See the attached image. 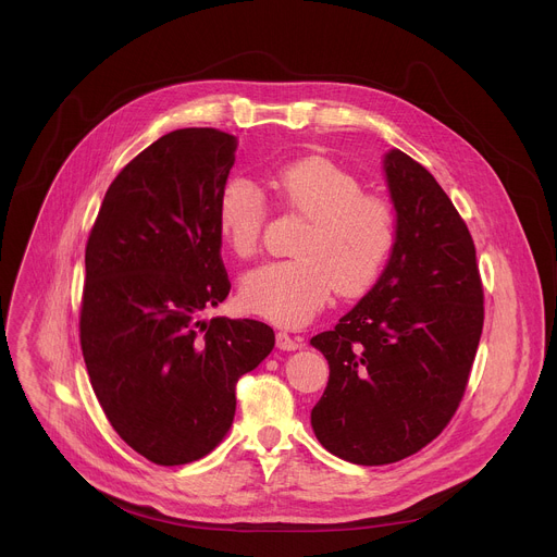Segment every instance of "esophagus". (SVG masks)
Returning <instances> with one entry per match:
<instances>
[{"label": "esophagus", "mask_w": 557, "mask_h": 557, "mask_svg": "<svg viewBox=\"0 0 557 557\" xmlns=\"http://www.w3.org/2000/svg\"><path fill=\"white\" fill-rule=\"evenodd\" d=\"M275 342H277V348H280V350H286V352L301 348V339H299V337H290V335L284 333V331L277 333Z\"/></svg>", "instance_id": "34e87169"}]
</instances>
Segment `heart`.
Here are the masks:
<instances>
[{
  "mask_svg": "<svg viewBox=\"0 0 557 557\" xmlns=\"http://www.w3.org/2000/svg\"><path fill=\"white\" fill-rule=\"evenodd\" d=\"M280 200L308 220L293 260L249 271L240 284L243 306L264 320L295 329L324 308L337 290H368L396 245L389 205L363 196V185L326 158L310 156L273 176ZM218 231L237 258H253L267 220V198L247 176H231L215 202Z\"/></svg>",
  "mask_w": 557,
  "mask_h": 557,
  "instance_id": "1",
  "label": "heart"
}]
</instances>
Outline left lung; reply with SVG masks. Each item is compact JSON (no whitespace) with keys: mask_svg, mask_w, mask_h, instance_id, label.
Instances as JSON below:
<instances>
[{"mask_svg":"<svg viewBox=\"0 0 557 557\" xmlns=\"http://www.w3.org/2000/svg\"><path fill=\"white\" fill-rule=\"evenodd\" d=\"M396 245L376 284L310 339L331 368L312 432L355 465L417 454L454 417L483 333V284L467 224L401 149L383 156Z\"/></svg>","mask_w":557,"mask_h":557,"instance_id":"left-lung-1","label":"left lung"}]
</instances>
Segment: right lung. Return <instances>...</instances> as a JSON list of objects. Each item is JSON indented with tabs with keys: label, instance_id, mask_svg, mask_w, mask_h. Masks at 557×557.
Segmentation results:
<instances>
[{
	"label": "right lung",
	"instance_id": "add662e5",
	"mask_svg": "<svg viewBox=\"0 0 557 557\" xmlns=\"http://www.w3.org/2000/svg\"><path fill=\"white\" fill-rule=\"evenodd\" d=\"M237 138L176 129L110 185L86 247L82 350L119 436L156 465L207 456L235 414V383L273 350L256 320H200L226 299L215 202Z\"/></svg>",
	"mask_w": 557,
	"mask_h": 557
}]
</instances>
